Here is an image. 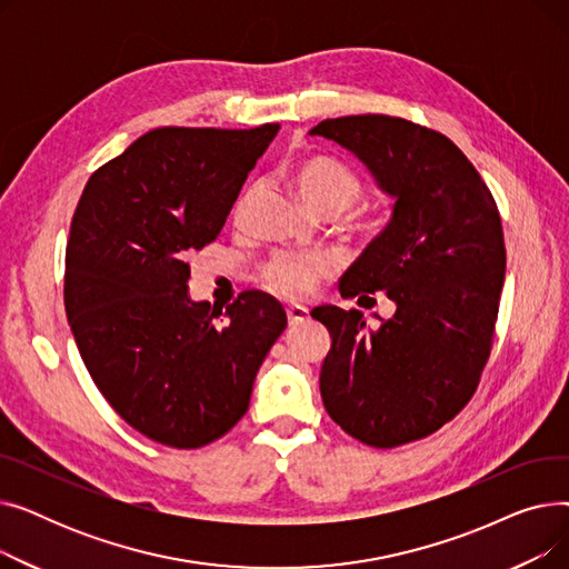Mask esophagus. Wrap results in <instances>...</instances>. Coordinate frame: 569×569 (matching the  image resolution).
I'll return each instance as SVG.
<instances>
[{
    "instance_id": "34e87169",
    "label": "esophagus",
    "mask_w": 569,
    "mask_h": 569,
    "mask_svg": "<svg viewBox=\"0 0 569 569\" xmlns=\"http://www.w3.org/2000/svg\"><path fill=\"white\" fill-rule=\"evenodd\" d=\"M286 313H288L290 325H302L309 320V309H305V307H288Z\"/></svg>"
}]
</instances>
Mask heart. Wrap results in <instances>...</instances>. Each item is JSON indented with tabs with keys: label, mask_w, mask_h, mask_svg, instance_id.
<instances>
[{
	"label": "heart",
	"mask_w": 569,
	"mask_h": 569,
	"mask_svg": "<svg viewBox=\"0 0 569 569\" xmlns=\"http://www.w3.org/2000/svg\"><path fill=\"white\" fill-rule=\"evenodd\" d=\"M288 184L300 196V200L316 214L322 217H339L362 198L365 182L348 163L327 157L311 154L297 159L288 168ZM260 196L258 184H249L237 196L232 204V221L234 226H244L249 219L251 207ZM327 272V262L316 256H292L277 253L269 258L262 269L260 279L267 290H272L286 300H302L311 295L318 281Z\"/></svg>",
	"instance_id": "heart-1"
}]
</instances>
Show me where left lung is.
<instances>
[{
    "instance_id": "1",
    "label": "left lung",
    "mask_w": 569,
    "mask_h": 569,
    "mask_svg": "<svg viewBox=\"0 0 569 569\" xmlns=\"http://www.w3.org/2000/svg\"><path fill=\"white\" fill-rule=\"evenodd\" d=\"M311 136L350 149L397 198L392 221L339 283L360 305L382 290L395 316L371 330L355 309L311 311L332 335L325 410L348 436L390 450L455 420L480 385L505 281L500 212L461 149L410 119L337 117Z\"/></svg>"
}]
</instances>
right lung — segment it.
<instances>
[{"label": "right lung", "instance_id": "right-lung-1", "mask_svg": "<svg viewBox=\"0 0 569 569\" xmlns=\"http://www.w3.org/2000/svg\"><path fill=\"white\" fill-rule=\"evenodd\" d=\"M277 131H147L89 177L78 200L67 318L99 392L149 440L196 450L226 436L286 330L281 305L258 290L226 311L189 300V256L214 242Z\"/></svg>", "mask_w": 569, "mask_h": 569}]
</instances>
